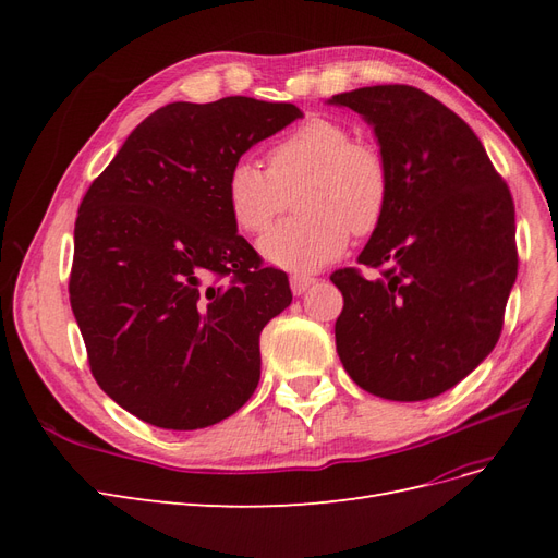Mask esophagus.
<instances>
[{"label":"esophagus","instance_id":"obj_1","mask_svg":"<svg viewBox=\"0 0 558 558\" xmlns=\"http://www.w3.org/2000/svg\"><path fill=\"white\" fill-rule=\"evenodd\" d=\"M316 283V279L314 277H310V275H291V291L295 293V295H302L305 293L310 286H314Z\"/></svg>","mask_w":558,"mask_h":558}]
</instances>
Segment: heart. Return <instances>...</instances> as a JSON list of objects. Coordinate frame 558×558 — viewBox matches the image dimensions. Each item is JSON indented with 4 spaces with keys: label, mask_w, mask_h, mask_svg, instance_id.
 Instances as JSON below:
<instances>
[{
    "label": "heart",
    "mask_w": 558,
    "mask_h": 558,
    "mask_svg": "<svg viewBox=\"0 0 558 558\" xmlns=\"http://www.w3.org/2000/svg\"><path fill=\"white\" fill-rule=\"evenodd\" d=\"M295 216L260 242L267 263L310 272L335 260L353 234L375 232L391 199V172L381 150L353 140L330 118H310L267 150V170L248 160L232 165L226 205L232 223L263 234L289 207Z\"/></svg>",
    "instance_id": "1"
}]
</instances>
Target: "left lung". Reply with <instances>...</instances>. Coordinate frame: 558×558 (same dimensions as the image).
Wrapping results in <instances>:
<instances>
[{
    "label": "left lung",
    "mask_w": 558,
    "mask_h": 558,
    "mask_svg": "<svg viewBox=\"0 0 558 558\" xmlns=\"http://www.w3.org/2000/svg\"><path fill=\"white\" fill-rule=\"evenodd\" d=\"M373 125L391 199L356 267L330 281L344 307L335 344L367 393L414 402L449 391L494 351L517 279L514 202L477 134L428 93L332 95Z\"/></svg>",
    "instance_id": "obj_1"
}]
</instances>
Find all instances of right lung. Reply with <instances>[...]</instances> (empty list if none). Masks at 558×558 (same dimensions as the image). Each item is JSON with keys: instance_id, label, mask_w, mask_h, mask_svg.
<instances>
[{"instance_id": "obj_1", "label": "right lung", "mask_w": 558, "mask_h": 558, "mask_svg": "<svg viewBox=\"0 0 558 558\" xmlns=\"http://www.w3.org/2000/svg\"><path fill=\"white\" fill-rule=\"evenodd\" d=\"M295 105L172 102L132 130L83 197L70 302L95 381L150 426L195 430L238 412L260 379V332L289 277L232 223L226 181Z\"/></svg>"}]
</instances>
